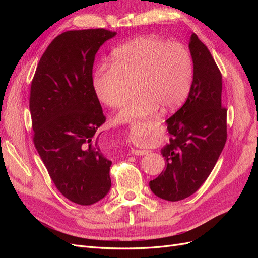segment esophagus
<instances>
[{
    "instance_id": "1",
    "label": "esophagus",
    "mask_w": 258,
    "mask_h": 258,
    "mask_svg": "<svg viewBox=\"0 0 258 258\" xmlns=\"http://www.w3.org/2000/svg\"><path fill=\"white\" fill-rule=\"evenodd\" d=\"M148 152L147 151H140V150H131V154H134L136 156H143L146 155Z\"/></svg>"
}]
</instances>
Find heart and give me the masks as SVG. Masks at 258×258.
I'll list each match as a JSON object with an SVG mask.
<instances>
[{"label": "heart", "mask_w": 258, "mask_h": 258, "mask_svg": "<svg viewBox=\"0 0 258 258\" xmlns=\"http://www.w3.org/2000/svg\"><path fill=\"white\" fill-rule=\"evenodd\" d=\"M194 77L191 54L185 45L155 36H141L111 53V64H100L91 85L97 98L108 107L126 100L131 81L138 91L115 116V122H131L159 110H174L188 97Z\"/></svg>", "instance_id": "1"}]
</instances>
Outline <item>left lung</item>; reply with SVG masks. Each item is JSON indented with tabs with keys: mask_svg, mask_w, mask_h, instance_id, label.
Segmentation results:
<instances>
[{
	"mask_svg": "<svg viewBox=\"0 0 258 258\" xmlns=\"http://www.w3.org/2000/svg\"><path fill=\"white\" fill-rule=\"evenodd\" d=\"M192 84L184 105L167 120L170 142L161 150L166 168L150 182L156 196L178 201L191 196L212 172L227 140V110L222 106V73L192 33Z\"/></svg>",
	"mask_w": 258,
	"mask_h": 258,
	"instance_id": "left-lung-1",
	"label": "left lung"
}]
</instances>
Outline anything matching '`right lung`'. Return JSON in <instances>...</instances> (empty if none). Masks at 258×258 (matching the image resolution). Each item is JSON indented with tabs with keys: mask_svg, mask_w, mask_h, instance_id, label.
<instances>
[{
	"mask_svg": "<svg viewBox=\"0 0 258 258\" xmlns=\"http://www.w3.org/2000/svg\"><path fill=\"white\" fill-rule=\"evenodd\" d=\"M116 32L73 30L53 38L31 83L33 143L57 189L74 204L90 206L111 188L112 161L98 144L106 117L91 85L99 48Z\"/></svg>",
	"mask_w": 258,
	"mask_h": 258,
	"instance_id": "right-lung-1",
	"label": "right lung"
}]
</instances>
